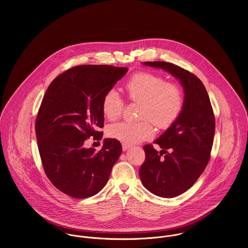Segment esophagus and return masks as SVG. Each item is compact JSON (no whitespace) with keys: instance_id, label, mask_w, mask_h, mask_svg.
<instances>
[{"instance_id":"obj_1","label":"esophagus","mask_w":248,"mask_h":248,"mask_svg":"<svg viewBox=\"0 0 248 248\" xmlns=\"http://www.w3.org/2000/svg\"><path fill=\"white\" fill-rule=\"evenodd\" d=\"M130 147H131L130 144H127V143H123V144H122V149H123V151H127Z\"/></svg>"}]
</instances>
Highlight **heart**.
Instances as JSON below:
<instances>
[{"label":"heart","instance_id":"heart-1","mask_svg":"<svg viewBox=\"0 0 248 248\" xmlns=\"http://www.w3.org/2000/svg\"><path fill=\"white\" fill-rule=\"evenodd\" d=\"M125 90L131 101L140 103L139 117L143 119L110 124L107 128V135L110 139L128 144L150 140L155 135L151 121L159 129H168L182 111L184 99L180 88L157 74L138 72L127 81ZM123 108L124 101L117 91H107L102 99V111L107 119H117Z\"/></svg>","mask_w":248,"mask_h":248}]
</instances>
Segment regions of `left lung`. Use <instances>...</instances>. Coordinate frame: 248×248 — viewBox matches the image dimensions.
Here are the masks:
<instances>
[{
    "label": "left lung",
    "instance_id": "obj_1",
    "mask_svg": "<svg viewBox=\"0 0 248 248\" xmlns=\"http://www.w3.org/2000/svg\"><path fill=\"white\" fill-rule=\"evenodd\" d=\"M143 65L169 72L184 92L183 108L177 121L154 141L163 153L145 145L146 158L140 169L142 184L148 191L158 197L175 198L194 185L209 162L215 135L212 106L204 85L190 71L163 61ZM163 153L166 155L161 158Z\"/></svg>",
    "mask_w": 248,
    "mask_h": 248
}]
</instances>
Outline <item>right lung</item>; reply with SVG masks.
Listing matches in <instances>:
<instances>
[{"label":"right lung","mask_w":248,"mask_h":248,"mask_svg":"<svg viewBox=\"0 0 248 248\" xmlns=\"http://www.w3.org/2000/svg\"><path fill=\"white\" fill-rule=\"evenodd\" d=\"M127 71L108 65L73 67L45 93L35 122L38 149L46 177L70 197L86 199L100 192L122 153L113 139H105L99 152L86 148L85 141L102 139L103 96Z\"/></svg>","instance_id":"1"}]
</instances>
